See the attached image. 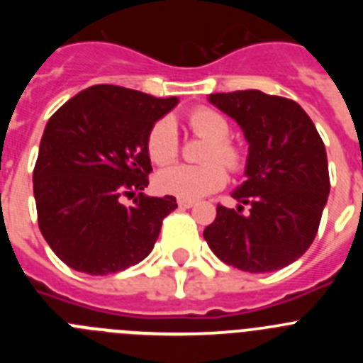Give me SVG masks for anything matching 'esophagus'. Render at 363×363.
I'll return each instance as SVG.
<instances>
[{
  "instance_id": "obj_1",
  "label": "esophagus",
  "mask_w": 363,
  "mask_h": 363,
  "mask_svg": "<svg viewBox=\"0 0 363 363\" xmlns=\"http://www.w3.org/2000/svg\"><path fill=\"white\" fill-rule=\"evenodd\" d=\"M178 205L182 207V209H191V207H194V205H196V201L187 200V198H179Z\"/></svg>"
}]
</instances>
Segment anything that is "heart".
Listing matches in <instances>:
<instances>
[{"label":"heart","instance_id":"obj_1","mask_svg":"<svg viewBox=\"0 0 363 363\" xmlns=\"http://www.w3.org/2000/svg\"><path fill=\"white\" fill-rule=\"evenodd\" d=\"M191 129L203 140H209L201 152V165H172L156 174V185L162 192L178 198H201L218 191L227 182V169L238 171L243 165V152L229 140L230 125L223 114L211 107H198L189 114ZM147 152L156 165L174 162L179 152L178 129L172 118H162L152 125L147 136ZM221 161L224 163H219Z\"/></svg>","mask_w":363,"mask_h":363}]
</instances>
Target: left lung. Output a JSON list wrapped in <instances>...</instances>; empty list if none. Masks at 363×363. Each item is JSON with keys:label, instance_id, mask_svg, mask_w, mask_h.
Listing matches in <instances>:
<instances>
[{"label": "left lung", "instance_id": "left-lung-1", "mask_svg": "<svg viewBox=\"0 0 363 363\" xmlns=\"http://www.w3.org/2000/svg\"><path fill=\"white\" fill-rule=\"evenodd\" d=\"M209 101L242 127L249 156L245 182L233 192L240 205H218L203 238L240 271L287 267L313 243L331 189L322 138L293 99L236 91L211 94Z\"/></svg>", "mask_w": 363, "mask_h": 363}]
</instances>
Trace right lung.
Segmentation results:
<instances>
[{"label": "right lung", "instance_id": "right-lung-1", "mask_svg": "<svg viewBox=\"0 0 363 363\" xmlns=\"http://www.w3.org/2000/svg\"><path fill=\"white\" fill-rule=\"evenodd\" d=\"M176 104L174 96L94 85L50 116L32 174L38 225L70 269L104 277L152 251L163 218L178 203L142 192L152 171L147 136ZM123 196L137 198L123 206Z\"/></svg>", "mask_w": 363, "mask_h": 363}]
</instances>
